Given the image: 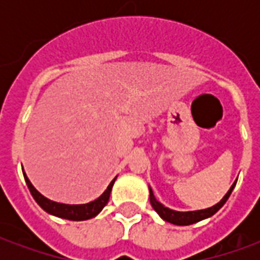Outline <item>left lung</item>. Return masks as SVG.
<instances>
[{
    "label": "left lung",
    "mask_w": 260,
    "mask_h": 260,
    "mask_svg": "<svg viewBox=\"0 0 260 260\" xmlns=\"http://www.w3.org/2000/svg\"><path fill=\"white\" fill-rule=\"evenodd\" d=\"M235 184H237V181L231 185L229 192L225 193V196H224L221 201L218 202L217 205L209 207V209H203V210H195V212H175V210H171L169 207L163 206L160 202L156 201V198L153 195L152 188L149 186V191H150V205H152L153 209L157 212L158 216L163 218V220H166V221H169V223L171 224H177V225H189V224L201 221L203 218L210 217V216H213L214 213L217 212L220 207H223V205L227 202V199H229L230 195H231V192L234 189Z\"/></svg>",
    "instance_id": "1"
}]
</instances>
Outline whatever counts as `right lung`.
Returning <instances> with one entry per match:
<instances>
[{
    "label": "right lung",
    "mask_w": 260,
    "mask_h": 260,
    "mask_svg": "<svg viewBox=\"0 0 260 260\" xmlns=\"http://www.w3.org/2000/svg\"><path fill=\"white\" fill-rule=\"evenodd\" d=\"M23 175H25L27 188H29L31 196L35 198V201L39 203V206L44 209L50 214H54V216L61 218H67V220H74V221L89 220V218L94 217V216H97L99 213L102 212V209L107 205L108 199H110L111 188H113L114 181H115V178H114L110 182V185L107 186V189L103 192V195L100 198H97L96 201L86 203V205H64V203H57V202L50 201L46 196H43L35 186L31 185V182L26 177L25 173H23Z\"/></svg>",
    "instance_id": "1"
}]
</instances>
